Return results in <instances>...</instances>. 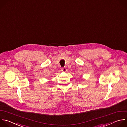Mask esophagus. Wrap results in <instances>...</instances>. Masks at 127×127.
<instances>
[{
    "instance_id": "esophagus-1",
    "label": "esophagus",
    "mask_w": 127,
    "mask_h": 127,
    "mask_svg": "<svg viewBox=\"0 0 127 127\" xmlns=\"http://www.w3.org/2000/svg\"><path fill=\"white\" fill-rule=\"evenodd\" d=\"M61 70H62V72H66V71H67V69H66V68H62L61 69Z\"/></svg>"
}]
</instances>
